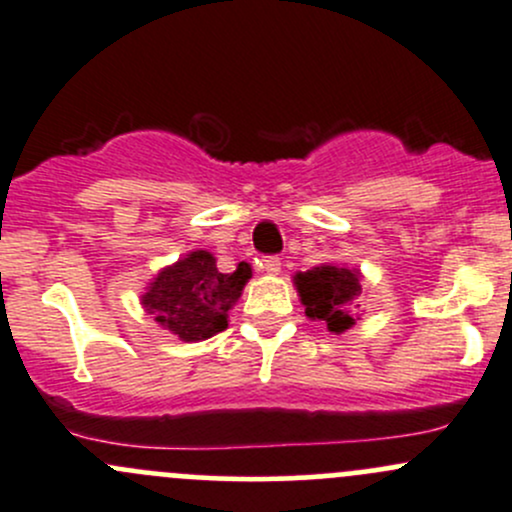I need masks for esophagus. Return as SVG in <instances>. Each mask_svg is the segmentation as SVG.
<instances>
[{"mask_svg":"<svg viewBox=\"0 0 512 512\" xmlns=\"http://www.w3.org/2000/svg\"><path fill=\"white\" fill-rule=\"evenodd\" d=\"M260 267H262V272H267V275H277V272L282 270V260L277 255H267V257H262Z\"/></svg>","mask_w":512,"mask_h":512,"instance_id":"esophagus-1","label":"esophagus"}]
</instances>
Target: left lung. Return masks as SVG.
Listing matches in <instances>:
<instances>
[{
  "label": "left lung",
  "mask_w": 512,
  "mask_h": 512,
  "mask_svg": "<svg viewBox=\"0 0 512 512\" xmlns=\"http://www.w3.org/2000/svg\"><path fill=\"white\" fill-rule=\"evenodd\" d=\"M304 314L327 324L329 332L342 334L356 322L361 297V272L339 265H319L294 275Z\"/></svg>",
  "instance_id": "obj_1"
}]
</instances>
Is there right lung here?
<instances>
[{
	"mask_svg": "<svg viewBox=\"0 0 512 512\" xmlns=\"http://www.w3.org/2000/svg\"><path fill=\"white\" fill-rule=\"evenodd\" d=\"M250 277L247 262L223 275L208 250H195L163 267L143 292L141 304L160 327L178 334L183 342H203L227 329V312Z\"/></svg>",
	"mask_w": 512,
	"mask_h": 512,
	"instance_id": "obj_1",
	"label": "right lung"
}]
</instances>
